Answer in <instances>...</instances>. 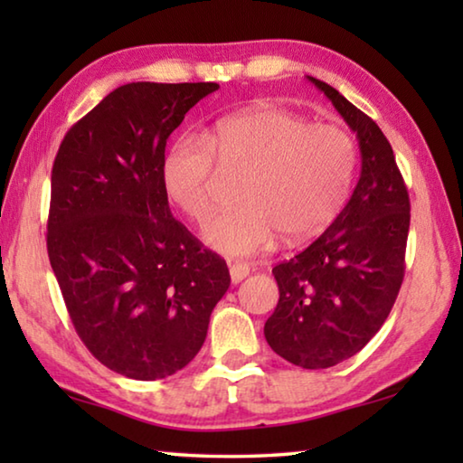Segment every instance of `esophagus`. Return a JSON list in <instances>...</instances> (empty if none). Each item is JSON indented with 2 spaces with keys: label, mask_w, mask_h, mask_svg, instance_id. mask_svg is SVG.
Returning <instances> with one entry per match:
<instances>
[{
  "label": "esophagus",
  "mask_w": 463,
  "mask_h": 463,
  "mask_svg": "<svg viewBox=\"0 0 463 463\" xmlns=\"http://www.w3.org/2000/svg\"><path fill=\"white\" fill-rule=\"evenodd\" d=\"M249 263H242V261H237V263H231V279L232 284H239V281L245 279L249 276Z\"/></svg>",
  "instance_id": "obj_1"
}]
</instances>
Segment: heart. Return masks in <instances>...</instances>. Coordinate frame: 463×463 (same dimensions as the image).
Wrapping results in <instances>:
<instances>
[{
    "label": "heart",
    "mask_w": 463,
    "mask_h": 463,
    "mask_svg": "<svg viewBox=\"0 0 463 463\" xmlns=\"http://www.w3.org/2000/svg\"><path fill=\"white\" fill-rule=\"evenodd\" d=\"M355 169L357 145L347 128L260 106L218 120L206 137H177L163 155L161 179L171 202L203 222L221 174L242 175L241 206L216 216L203 239L226 255H253L278 234L298 242L326 231L349 198Z\"/></svg>",
    "instance_id": "1"
}]
</instances>
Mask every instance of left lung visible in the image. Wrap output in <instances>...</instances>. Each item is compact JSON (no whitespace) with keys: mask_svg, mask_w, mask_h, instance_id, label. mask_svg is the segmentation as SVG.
<instances>
[{"mask_svg":"<svg viewBox=\"0 0 463 463\" xmlns=\"http://www.w3.org/2000/svg\"><path fill=\"white\" fill-rule=\"evenodd\" d=\"M308 80L357 135L362 174L335 222L273 268L279 300L263 333L286 362L325 370L362 351L394 307L404 279L411 200L378 124L328 83Z\"/></svg>","mask_w":463,"mask_h":463,"instance_id":"left-lung-1","label":"left lung"}]
</instances>
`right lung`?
Wrapping results in <instances>:
<instances>
[{
	"label": "right lung",
	"instance_id": "1",
	"mask_svg": "<svg viewBox=\"0 0 463 463\" xmlns=\"http://www.w3.org/2000/svg\"><path fill=\"white\" fill-rule=\"evenodd\" d=\"M218 83L138 81L75 122L52 163L46 249L77 335L132 380L192 362L231 286L226 261L171 216L165 145Z\"/></svg>",
	"mask_w": 463,
	"mask_h": 463
}]
</instances>
